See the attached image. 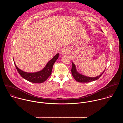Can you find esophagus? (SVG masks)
<instances>
[{"label": "esophagus", "mask_w": 123, "mask_h": 123, "mask_svg": "<svg viewBox=\"0 0 123 123\" xmlns=\"http://www.w3.org/2000/svg\"><path fill=\"white\" fill-rule=\"evenodd\" d=\"M68 52V50L67 48H63L61 50V54L63 55L67 54Z\"/></svg>", "instance_id": "1"}]
</instances>
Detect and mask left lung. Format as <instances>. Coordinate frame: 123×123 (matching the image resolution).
<instances>
[{
    "instance_id": "1",
    "label": "left lung",
    "mask_w": 123,
    "mask_h": 123,
    "mask_svg": "<svg viewBox=\"0 0 123 123\" xmlns=\"http://www.w3.org/2000/svg\"><path fill=\"white\" fill-rule=\"evenodd\" d=\"M101 31H102V30H101ZM72 65H73V67H72V75L73 76L74 78L77 82H80V83H88V82H90L93 81L97 80L98 79H99L101 76V75L103 74L105 72V69H106V68H105L104 71H103V72L101 74H100L99 75H98L97 76H96V77H91L85 76V75H82V74H80V73H79L77 71L76 68V66H75V64L73 62H72Z\"/></svg>"
}]
</instances>
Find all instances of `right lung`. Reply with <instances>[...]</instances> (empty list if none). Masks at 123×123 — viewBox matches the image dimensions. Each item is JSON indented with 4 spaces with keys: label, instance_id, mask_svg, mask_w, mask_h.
Returning a JSON list of instances; mask_svg holds the SVG:
<instances>
[{
    "label": "right lung",
    "instance_id": "obj_1",
    "mask_svg": "<svg viewBox=\"0 0 123 123\" xmlns=\"http://www.w3.org/2000/svg\"><path fill=\"white\" fill-rule=\"evenodd\" d=\"M58 57L59 54L58 53L47 63L42 70L35 73H28L23 71L16 66L14 60L13 62L17 72L22 77L31 83H41L45 82L51 75L52 67Z\"/></svg>",
    "mask_w": 123,
    "mask_h": 123
}]
</instances>
